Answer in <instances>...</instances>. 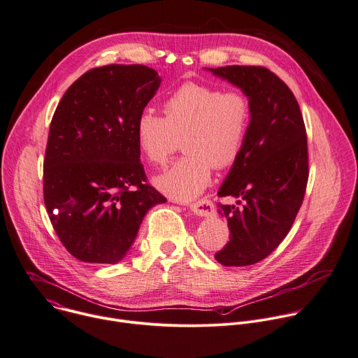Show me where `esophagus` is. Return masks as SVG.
<instances>
[{
	"label": "esophagus",
	"mask_w": 358,
	"mask_h": 358,
	"mask_svg": "<svg viewBox=\"0 0 358 358\" xmlns=\"http://www.w3.org/2000/svg\"><path fill=\"white\" fill-rule=\"evenodd\" d=\"M191 210L199 216H210L215 213V205L210 199H201L198 202H194L189 205Z\"/></svg>",
	"instance_id": "esophagus-1"
}]
</instances>
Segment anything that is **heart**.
<instances>
[{
    "label": "heart",
    "instance_id": "1",
    "mask_svg": "<svg viewBox=\"0 0 358 358\" xmlns=\"http://www.w3.org/2000/svg\"><path fill=\"white\" fill-rule=\"evenodd\" d=\"M164 117L145 109L135 132L141 153L162 167L178 149L187 153L155 178L159 191L188 202L209 185L212 169L227 170L241 159L250 132L253 102L243 90L187 81L163 102Z\"/></svg>",
    "mask_w": 358,
    "mask_h": 358
}]
</instances>
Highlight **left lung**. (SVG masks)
<instances>
[{"mask_svg": "<svg viewBox=\"0 0 358 358\" xmlns=\"http://www.w3.org/2000/svg\"><path fill=\"white\" fill-rule=\"evenodd\" d=\"M249 94L253 119L246 148L217 195L227 219L229 242L215 259L230 267L252 266L270 256L291 230L309 177L308 139L299 103L289 87L262 66L209 69Z\"/></svg>", "mask_w": 358, "mask_h": 358, "instance_id": "1", "label": "left lung"}]
</instances>
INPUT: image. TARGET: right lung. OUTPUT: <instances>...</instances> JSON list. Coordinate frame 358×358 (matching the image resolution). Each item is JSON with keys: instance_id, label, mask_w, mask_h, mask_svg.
Returning a JSON list of instances; mask_svg holds the SVG:
<instances>
[{"instance_id": "obj_1", "label": "right lung", "mask_w": 358, "mask_h": 358, "mask_svg": "<svg viewBox=\"0 0 358 358\" xmlns=\"http://www.w3.org/2000/svg\"><path fill=\"white\" fill-rule=\"evenodd\" d=\"M160 81L143 64L95 67L69 87L53 113L43 201L62 245L80 262H121L146 212L167 201L148 182L135 132Z\"/></svg>"}]
</instances>
